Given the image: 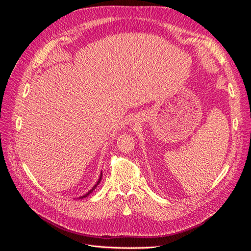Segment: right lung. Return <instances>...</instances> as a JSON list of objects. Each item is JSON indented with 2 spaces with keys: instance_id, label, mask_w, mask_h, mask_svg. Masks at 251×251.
Wrapping results in <instances>:
<instances>
[{
  "instance_id": "add662e5",
  "label": "right lung",
  "mask_w": 251,
  "mask_h": 251,
  "mask_svg": "<svg viewBox=\"0 0 251 251\" xmlns=\"http://www.w3.org/2000/svg\"><path fill=\"white\" fill-rule=\"evenodd\" d=\"M101 177H102V173H100V178H98V180H97V182H96V183H95V185H94V186H93L92 188H91V189H90V191H89V192H88L87 194H85V195H83V196H80L78 199H82V198H86V197H87V196H89V195H90L91 193H92V192L94 191V189L96 188V186H97L98 184H100V181H101Z\"/></svg>"
}]
</instances>
